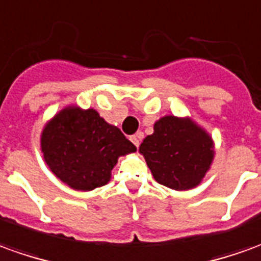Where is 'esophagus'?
Returning a JSON list of instances; mask_svg holds the SVG:
<instances>
[{
	"mask_svg": "<svg viewBox=\"0 0 261 261\" xmlns=\"http://www.w3.org/2000/svg\"><path fill=\"white\" fill-rule=\"evenodd\" d=\"M142 138H143V134H142V132H138V134H135V135H132V136H130V141H132V143H134L136 148L139 146V143H141Z\"/></svg>",
	"mask_w": 261,
	"mask_h": 261,
	"instance_id": "1",
	"label": "esophagus"
}]
</instances>
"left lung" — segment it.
Listing matches in <instances>:
<instances>
[{
	"mask_svg": "<svg viewBox=\"0 0 261 261\" xmlns=\"http://www.w3.org/2000/svg\"><path fill=\"white\" fill-rule=\"evenodd\" d=\"M154 180L175 190L196 188L213 161V142L190 119L165 116L139 148Z\"/></svg>",
	"mask_w": 261,
	"mask_h": 261,
	"instance_id": "obj_1",
	"label": "left lung"
}]
</instances>
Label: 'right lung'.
Returning a JSON list of instances; mask_svg holds the SVG:
<instances>
[{"label":"right lung","instance_id":"obj_1","mask_svg":"<svg viewBox=\"0 0 261 261\" xmlns=\"http://www.w3.org/2000/svg\"><path fill=\"white\" fill-rule=\"evenodd\" d=\"M44 159L52 173L75 190L107 185L118 158L136 150L135 145L93 109L69 107L44 127Z\"/></svg>","mask_w":261,"mask_h":261}]
</instances>
